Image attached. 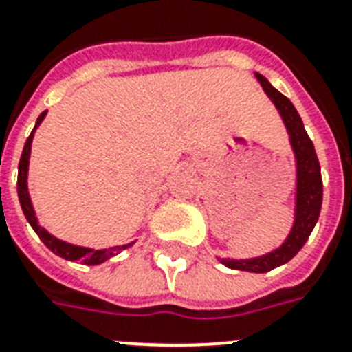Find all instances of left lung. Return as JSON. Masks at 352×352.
Wrapping results in <instances>:
<instances>
[{
    "label": "left lung",
    "instance_id": "obj_1",
    "mask_svg": "<svg viewBox=\"0 0 352 352\" xmlns=\"http://www.w3.org/2000/svg\"><path fill=\"white\" fill-rule=\"evenodd\" d=\"M256 79L272 98L275 107L280 112L286 129L289 133V142L294 147L295 158H297V208H295V223L283 245L275 249L273 253L249 260H221L225 265L232 270L251 273H267L286 264L295 254L299 253L302 245L307 243L308 236L318 223L319 212H321V201H323V181H321V168H319L318 155L314 149L310 136L305 131L301 116L297 114L295 107L286 96L278 92L277 88L270 85V80L264 75L256 74Z\"/></svg>",
    "mask_w": 352,
    "mask_h": 352
}]
</instances>
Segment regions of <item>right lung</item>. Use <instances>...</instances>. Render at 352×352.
<instances>
[{
  "mask_svg": "<svg viewBox=\"0 0 352 352\" xmlns=\"http://www.w3.org/2000/svg\"><path fill=\"white\" fill-rule=\"evenodd\" d=\"M45 118V112H42L36 120V125H34L33 133L29 134L25 146H23V153H21L20 164H18V199H20L21 210L25 214L27 221L33 227V230L38 234V238L44 241V245L50 251H53L58 256H63L66 260H80L82 264L87 265H96L101 264L104 260H109L111 256L118 254L123 249L131 248L133 243H127V245H120V248H111V249H88V248H79V245H72V243H66V241L58 240L55 236H51L44 227H40L38 221H36V216H34L33 205H31V197H29V192H27V170H29V155H31V142H33V134L36 131L42 120Z\"/></svg>",
  "mask_w": 352,
  "mask_h": 352,
  "instance_id": "1",
  "label": "right lung"
}]
</instances>
